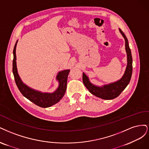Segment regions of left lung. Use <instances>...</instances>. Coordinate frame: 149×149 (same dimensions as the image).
<instances>
[{
	"label": "left lung",
	"instance_id": "left-lung-1",
	"mask_svg": "<svg viewBox=\"0 0 149 149\" xmlns=\"http://www.w3.org/2000/svg\"><path fill=\"white\" fill-rule=\"evenodd\" d=\"M119 30L125 40V49L127 54V66L122 77L114 82L105 84L103 86H98L91 83L88 76L83 73V83L86 88L92 95L104 100H112L118 97L127 87L131 79L132 73L131 51L129 46L127 38L121 29H119Z\"/></svg>",
	"mask_w": 149,
	"mask_h": 149
}]
</instances>
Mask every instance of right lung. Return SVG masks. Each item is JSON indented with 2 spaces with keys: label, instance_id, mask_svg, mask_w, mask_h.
Wrapping results in <instances>:
<instances>
[{
  "label": "right lung",
  "instance_id": "add662e5",
  "mask_svg": "<svg viewBox=\"0 0 149 149\" xmlns=\"http://www.w3.org/2000/svg\"><path fill=\"white\" fill-rule=\"evenodd\" d=\"M17 42L18 40L15 43L13 51V74L15 83L19 90L20 91L22 94L25 98L36 104L37 106L41 108H48L58 103L62 98L64 97L65 93L67 81H68V77L70 70H64L57 73L56 80L58 81L59 86L54 92H41L40 91L30 88L23 82L18 73L16 61V47Z\"/></svg>",
  "mask_w": 149,
  "mask_h": 149
}]
</instances>
